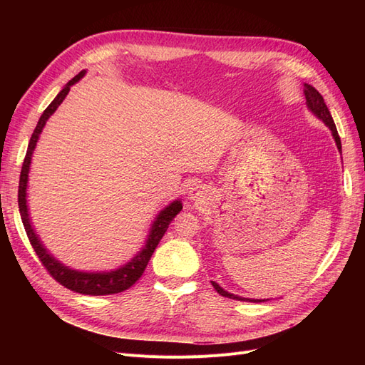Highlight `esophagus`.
<instances>
[{
    "mask_svg": "<svg viewBox=\"0 0 365 365\" xmlns=\"http://www.w3.org/2000/svg\"><path fill=\"white\" fill-rule=\"evenodd\" d=\"M204 193H202V190L200 189V187H192V190L189 192V196H190V200H193V201H200V200H202V196Z\"/></svg>",
    "mask_w": 365,
    "mask_h": 365,
    "instance_id": "34e87169",
    "label": "esophagus"
}]
</instances>
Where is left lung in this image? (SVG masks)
<instances>
[{"instance_id": "8db88e82", "label": "left lung", "mask_w": 365, "mask_h": 365, "mask_svg": "<svg viewBox=\"0 0 365 365\" xmlns=\"http://www.w3.org/2000/svg\"><path fill=\"white\" fill-rule=\"evenodd\" d=\"M304 97H306V106L309 111H311L315 117H318L319 120L323 121V123L330 129V132H332V137L336 143V148L338 150L341 152V140H339V135H338V130H336V126H335V121L332 118V115H330V111L327 105L324 103V98L323 96L319 94L315 88L312 85L309 83H304ZM213 288L217 291V294H220L222 297H228V298H233V300H240V302H251V303H262L264 300H254V298H245V297H239V295H235V294H230L228 291L222 289L220 286L216 283V282H212Z\"/></svg>"}]
</instances>
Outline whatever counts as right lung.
<instances>
[{
    "instance_id": "obj_1",
    "label": "right lung",
    "mask_w": 365,
    "mask_h": 365,
    "mask_svg": "<svg viewBox=\"0 0 365 365\" xmlns=\"http://www.w3.org/2000/svg\"><path fill=\"white\" fill-rule=\"evenodd\" d=\"M85 74H86V71L82 70L79 74L73 77V79L62 88V91L56 97H54V101L47 106L46 111H43L35 130H33L31 138L29 141L23 170H21V176H19L18 205H19L21 219H23V224H24L30 244H31L33 250L36 251L39 260L42 262V264L46 267V269L50 272V275L54 280L59 282L62 286H65V288H68V289H71L74 292H79V294L111 295V294H118V292H123V291L129 289L130 286L141 277L143 272H145V269L148 267L150 257H152L153 251H155L161 237L164 236L165 231H168L170 220L182 210V204L180 200H176V201L170 202L169 205H165L157 215L155 220L152 222V227L149 230V235L146 239V244L143 245L135 256L132 257L128 263H125L123 267H120L113 271L90 272V271L73 269V268L67 267V264L59 262L46 247H43L42 240L36 235L35 228H33V224L30 220V213H29V205H27V184H29V172H30L31 157H33V152H35L41 132L47 123V120L54 114L58 106L63 102V98L67 97V94L70 93V88L76 82H79Z\"/></svg>"
}]
</instances>
